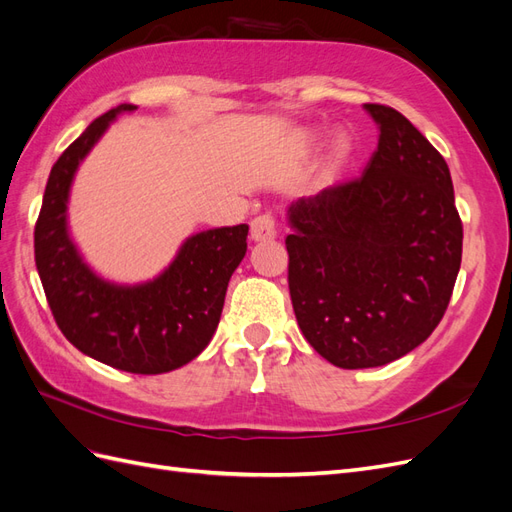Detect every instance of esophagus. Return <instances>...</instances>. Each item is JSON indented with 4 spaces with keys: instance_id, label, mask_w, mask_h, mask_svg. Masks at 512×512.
<instances>
[{
    "instance_id": "34e87169",
    "label": "esophagus",
    "mask_w": 512,
    "mask_h": 512,
    "mask_svg": "<svg viewBox=\"0 0 512 512\" xmlns=\"http://www.w3.org/2000/svg\"><path fill=\"white\" fill-rule=\"evenodd\" d=\"M277 232V222L271 213H260L250 224V235L254 241H267L273 239Z\"/></svg>"
}]
</instances>
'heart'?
<instances>
[{"label": "heart", "mask_w": 512, "mask_h": 512, "mask_svg": "<svg viewBox=\"0 0 512 512\" xmlns=\"http://www.w3.org/2000/svg\"><path fill=\"white\" fill-rule=\"evenodd\" d=\"M348 149H350V145H348V141H344V138H342V141H337L335 143V151H333V160L335 162H342L346 158Z\"/></svg>", "instance_id": "heart-1"}]
</instances>
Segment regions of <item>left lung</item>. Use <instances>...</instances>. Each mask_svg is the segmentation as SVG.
<instances>
[{"label":"left lung","instance_id":"8db88e82","mask_svg":"<svg viewBox=\"0 0 512 512\" xmlns=\"http://www.w3.org/2000/svg\"><path fill=\"white\" fill-rule=\"evenodd\" d=\"M363 175L288 209V288L312 348L342 369L380 367L438 327L461 267L463 226L444 158L399 111Z\"/></svg>","mask_w":512,"mask_h":512}]
</instances>
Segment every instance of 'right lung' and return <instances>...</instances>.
<instances>
[{"mask_svg":"<svg viewBox=\"0 0 512 512\" xmlns=\"http://www.w3.org/2000/svg\"><path fill=\"white\" fill-rule=\"evenodd\" d=\"M100 115L53 164L34 228L36 267L53 318L68 342L100 363L130 374L173 371L207 348L218 329L226 288L247 250L250 226L198 232L153 282H104L76 252L66 226L72 177L119 113Z\"/></svg>","mask_w":512,"mask_h":512,"instance_id":"obj_1","label":"right lung"}]
</instances>
